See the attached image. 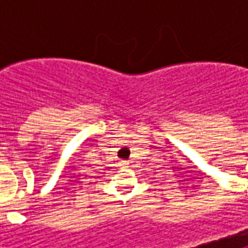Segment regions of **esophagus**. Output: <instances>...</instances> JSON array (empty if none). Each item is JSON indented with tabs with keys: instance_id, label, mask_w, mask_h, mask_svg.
<instances>
[{
	"instance_id": "1",
	"label": "esophagus",
	"mask_w": 248,
	"mask_h": 248,
	"mask_svg": "<svg viewBox=\"0 0 248 248\" xmlns=\"http://www.w3.org/2000/svg\"><path fill=\"white\" fill-rule=\"evenodd\" d=\"M121 163H122V165H124V166H126V165H127V163H129V162H127V161H122V162H121Z\"/></svg>"
}]
</instances>
